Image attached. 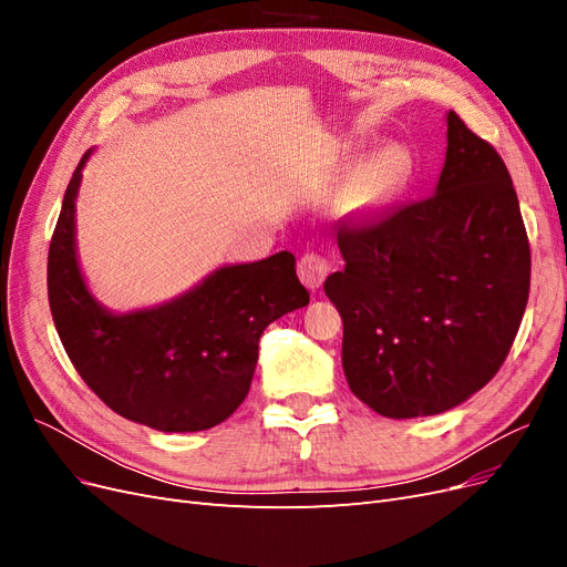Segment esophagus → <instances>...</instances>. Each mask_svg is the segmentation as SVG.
<instances>
[{
  "label": "esophagus",
  "mask_w": 567,
  "mask_h": 567,
  "mask_svg": "<svg viewBox=\"0 0 567 567\" xmlns=\"http://www.w3.org/2000/svg\"><path fill=\"white\" fill-rule=\"evenodd\" d=\"M298 277L307 288L317 290L323 284V279L329 277V260L317 250H307L298 262Z\"/></svg>",
  "instance_id": "34e87169"
}]
</instances>
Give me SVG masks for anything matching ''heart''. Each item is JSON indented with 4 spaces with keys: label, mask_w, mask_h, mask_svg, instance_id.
Returning <instances> with one entry per match:
<instances>
[{
    "label": "heart",
    "mask_w": 567,
    "mask_h": 567,
    "mask_svg": "<svg viewBox=\"0 0 567 567\" xmlns=\"http://www.w3.org/2000/svg\"><path fill=\"white\" fill-rule=\"evenodd\" d=\"M409 161L400 148H388L381 156L369 161L350 184L348 198L352 203L379 200L398 188L406 175Z\"/></svg>",
    "instance_id": "obj_1"
}]
</instances>
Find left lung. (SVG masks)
<instances>
[{"instance_id":"1","label":"left lung","mask_w":567,"mask_h":567,"mask_svg":"<svg viewBox=\"0 0 567 567\" xmlns=\"http://www.w3.org/2000/svg\"><path fill=\"white\" fill-rule=\"evenodd\" d=\"M350 390L388 419L442 414L506 362L529 296V241L496 148L450 111L433 196L336 234Z\"/></svg>"}]
</instances>
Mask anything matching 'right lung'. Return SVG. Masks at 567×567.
<instances>
[{"label": "right lung", "instance_id": "add662e5", "mask_svg": "<svg viewBox=\"0 0 567 567\" xmlns=\"http://www.w3.org/2000/svg\"><path fill=\"white\" fill-rule=\"evenodd\" d=\"M84 156L65 188L49 244L47 290L59 338L80 379L123 419L165 433H196L246 400L267 326L310 302L293 252L221 267L156 310L111 315L82 281L75 196Z\"/></svg>", "mask_w": 567, "mask_h": 567}]
</instances>
